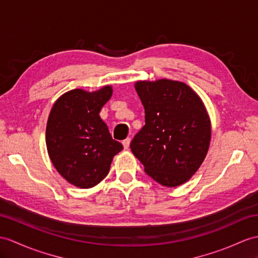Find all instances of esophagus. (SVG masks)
<instances>
[{
  "label": "esophagus",
  "instance_id": "esophagus-1",
  "mask_svg": "<svg viewBox=\"0 0 258 258\" xmlns=\"http://www.w3.org/2000/svg\"><path fill=\"white\" fill-rule=\"evenodd\" d=\"M130 142H131V139L130 138H127V139H124L123 141H122V146H123V148L127 150L128 148H129V146H130Z\"/></svg>",
  "mask_w": 258,
  "mask_h": 258
}]
</instances>
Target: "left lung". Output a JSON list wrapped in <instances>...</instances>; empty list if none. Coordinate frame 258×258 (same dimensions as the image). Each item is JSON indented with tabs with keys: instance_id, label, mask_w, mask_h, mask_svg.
<instances>
[{
	"instance_id": "1",
	"label": "left lung",
	"mask_w": 258,
	"mask_h": 258,
	"mask_svg": "<svg viewBox=\"0 0 258 258\" xmlns=\"http://www.w3.org/2000/svg\"><path fill=\"white\" fill-rule=\"evenodd\" d=\"M146 124L130 143L144 171L165 187L185 184L208 153L211 121L205 104L184 82L137 81Z\"/></svg>"
}]
</instances>
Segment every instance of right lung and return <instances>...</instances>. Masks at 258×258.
Wrapping results in <instances>:
<instances>
[{"instance_id":"right-lung-1","label":"right lung","mask_w":258,"mask_h":258,"mask_svg":"<svg viewBox=\"0 0 258 258\" xmlns=\"http://www.w3.org/2000/svg\"><path fill=\"white\" fill-rule=\"evenodd\" d=\"M111 95L110 85L94 92L71 90L55 100L48 117L49 158L68 183L83 189L106 177L114 156L123 149L99 116Z\"/></svg>"}]
</instances>
